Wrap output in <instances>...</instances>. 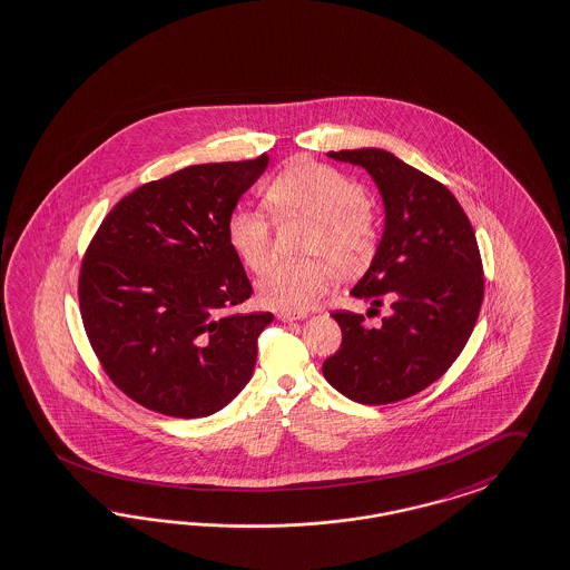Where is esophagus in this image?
<instances>
[{"instance_id": "esophagus-1", "label": "esophagus", "mask_w": 570, "mask_h": 570, "mask_svg": "<svg viewBox=\"0 0 570 570\" xmlns=\"http://www.w3.org/2000/svg\"><path fill=\"white\" fill-rule=\"evenodd\" d=\"M278 321H283V323H294V321H299V318H304V313H287V311H281L278 313Z\"/></svg>"}]
</instances>
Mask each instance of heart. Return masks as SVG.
<instances>
[{"label": "heart", "mask_w": 570, "mask_h": 570, "mask_svg": "<svg viewBox=\"0 0 570 570\" xmlns=\"http://www.w3.org/2000/svg\"><path fill=\"white\" fill-rule=\"evenodd\" d=\"M266 200L278 217L315 222L306 255L311 262H278L257 281L259 302L268 308L302 313L311 308L332 281L361 271L376 252L379 222L355 179L318 163H295L266 188ZM228 243L240 262L262 273L273 257V222L262 209L236 207L228 217Z\"/></svg>", "instance_id": "obj_1"}]
</instances>
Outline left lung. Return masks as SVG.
<instances>
[{
    "mask_svg": "<svg viewBox=\"0 0 570 570\" xmlns=\"http://www.w3.org/2000/svg\"><path fill=\"white\" fill-rule=\"evenodd\" d=\"M363 167L379 186L384 233L376 255L351 295L391 315L367 327L363 315L337 311L336 355L323 376L344 397L382 405L412 397L442 379L471 336L484 299V271L475 233L443 184L379 148L327 151Z\"/></svg>",
    "mask_w": 570,
    "mask_h": 570,
    "instance_id": "obj_1",
    "label": "left lung"
}]
</instances>
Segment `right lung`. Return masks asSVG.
<instances>
[{
  "mask_svg": "<svg viewBox=\"0 0 570 570\" xmlns=\"http://www.w3.org/2000/svg\"><path fill=\"white\" fill-rule=\"evenodd\" d=\"M268 156L177 170L130 191L86 249L78 295L107 376L144 407L203 419L254 374L271 313L226 315L254 294L228 243L238 198Z\"/></svg>",
  "mask_w": 570,
  "mask_h": 570,
  "instance_id": "add662e5",
  "label": "right lung"
}]
</instances>
